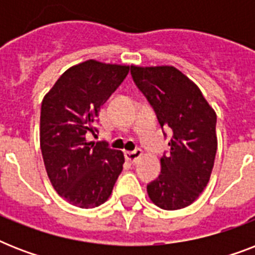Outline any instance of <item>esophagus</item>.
<instances>
[{"instance_id": "1", "label": "esophagus", "mask_w": 255, "mask_h": 255, "mask_svg": "<svg viewBox=\"0 0 255 255\" xmlns=\"http://www.w3.org/2000/svg\"><path fill=\"white\" fill-rule=\"evenodd\" d=\"M141 156H143V151H141L140 148H136V149H133V151L126 152V160L132 164L136 163Z\"/></svg>"}]
</instances>
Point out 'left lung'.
<instances>
[{"instance_id": "left-lung-1", "label": "left lung", "mask_w": 255, "mask_h": 255, "mask_svg": "<svg viewBox=\"0 0 255 255\" xmlns=\"http://www.w3.org/2000/svg\"><path fill=\"white\" fill-rule=\"evenodd\" d=\"M136 87L153 108L169 153L160 160L159 177L147 185L153 204L165 210L196 201L209 181L217 152V116L200 88L172 66L131 67Z\"/></svg>"}]
</instances>
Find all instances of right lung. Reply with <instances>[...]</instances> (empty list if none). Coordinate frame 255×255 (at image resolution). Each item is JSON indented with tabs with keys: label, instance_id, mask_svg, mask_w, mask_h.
Segmentation results:
<instances>
[{
	"label": "right lung",
	"instance_id": "1",
	"mask_svg": "<svg viewBox=\"0 0 255 255\" xmlns=\"http://www.w3.org/2000/svg\"><path fill=\"white\" fill-rule=\"evenodd\" d=\"M129 67L86 61L62 74L41 107V149L58 194L83 209L107 201L123 170L122 151L106 141H87L98 132L100 107L116 91Z\"/></svg>",
	"mask_w": 255,
	"mask_h": 255
}]
</instances>
